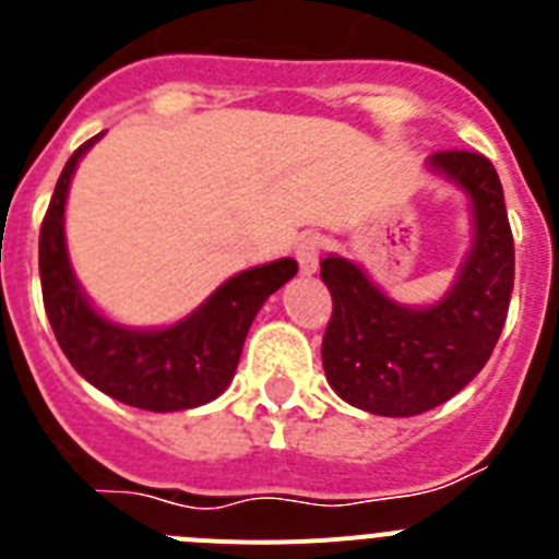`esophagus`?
<instances>
[{
	"label": "esophagus",
	"mask_w": 559,
	"mask_h": 559,
	"mask_svg": "<svg viewBox=\"0 0 559 559\" xmlns=\"http://www.w3.org/2000/svg\"><path fill=\"white\" fill-rule=\"evenodd\" d=\"M319 254H322V243L316 235H305L299 243H296V263L302 274H313L319 269Z\"/></svg>",
	"instance_id": "1"
}]
</instances>
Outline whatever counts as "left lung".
Masks as SVG:
<instances>
[{
    "mask_svg": "<svg viewBox=\"0 0 559 559\" xmlns=\"http://www.w3.org/2000/svg\"><path fill=\"white\" fill-rule=\"evenodd\" d=\"M431 167L467 190L476 218V243L442 302L400 308L355 263L322 260L333 294L324 372L338 397L380 417H414L462 392L490 360L510 310L515 243L496 167L476 151H439Z\"/></svg>",
    "mask_w": 559,
    "mask_h": 559,
    "instance_id": "left-lung-1",
    "label": "left lung"
}]
</instances>
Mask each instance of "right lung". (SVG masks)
I'll use <instances>...</instances> for the list:
<instances>
[{"mask_svg":"<svg viewBox=\"0 0 559 559\" xmlns=\"http://www.w3.org/2000/svg\"><path fill=\"white\" fill-rule=\"evenodd\" d=\"M97 136L83 142L63 165L38 235L41 294L52 333L69 364L126 406L145 412L204 406L229 386L257 310L299 265L285 257L231 276L195 313L167 330H126L106 322L78 288L63 243L69 181Z\"/></svg>","mask_w":559,"mask_h":559,"instance_id":"obj_1","label":"right lung"}]
</instances>
